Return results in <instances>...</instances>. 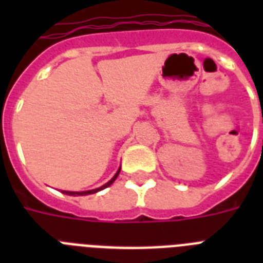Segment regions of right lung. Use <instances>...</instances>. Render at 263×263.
<instances>
[{"mask_svg":"<svg viewBox=\"0 0 263 263\" xmlns=\"http://www.w3.org/2000/svg\"><path fill=\"white\" fill-rule=\"evenodd\" d=\"M120 169H121V168H119V171H117V173H116V175L113 176V179H111L110 181H107L106 184H103L102 187H99V188H95V190H88V191H82V192H73V191H63V194H67V195H72V196H78V195H90V194H95V192L101 191V190H103V188L109 187V185H110V184L113 183V181H115L116 179H117V176H119V173H120Z\"/></svg>","mask_w":263,"mask_h":263,"instance_id":"add662e5","label":"right lung"}]
</instances>
